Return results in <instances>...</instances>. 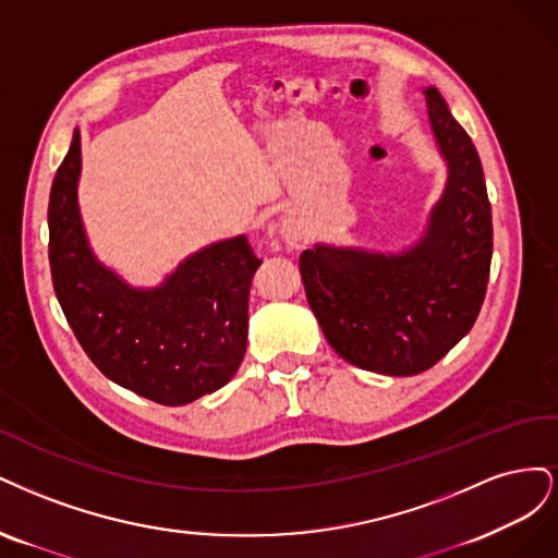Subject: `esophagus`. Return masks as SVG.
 Returning a JSON list of instances; mask_svg holds the SVG:
<instances>
[{"mask_svg":"<svg viewBox=\"0 0 558 558\" xmlns=\"http://www.w3.org/2000/svg\"><path fill=\"white\" fill-rule=\"evenodd\" d=\"M280 233L284 236V241L287 243H299L301 241V231H299V227L296 225H292V222H284L282 225V229H280Z\"/></svg>","mask_w":558,"mask_h":558,"instance_id":"obj_1","label":"esophagus"}]
</instances>
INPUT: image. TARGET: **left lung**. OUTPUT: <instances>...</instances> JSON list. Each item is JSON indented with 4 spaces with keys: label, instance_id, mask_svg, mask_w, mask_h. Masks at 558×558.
Instances as JSON below:
<instances>
[{
    "label": "left lung",
    "instance_id": "8db88e82",
    "mask_svg": "<svg viewBox=\"0 0 558 558\" xmlns=\"http://www.w3.org/2000/svg\"><path fill=\"white\" fill-rule=\"evenodd\" d=\"M428 118L449 181L426 236L403 255L317 245L299 259L305 296L329 345L383 375H417L469 333L487 294L494 229L482 161L436 87Z\"/></svg>",
    "mask_w": 558,
    "mask_h": 558
}]
</instances>
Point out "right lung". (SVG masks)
I'll return each instance as SVG.
<instances>
[{
  "instance_id": "obj_1",
  "label": "right lung",
  "mask_w": 558,
  "mask_h": 558,
  "mask_svg": "<svg viewBox=\"0 0 558 558\" xmlns=\"http://www.w3.org/2000/svg\"><path fill=\"white\" fill-rule=\"evenodd\" d=\"M81 134L50 187L48 259L62 313L93 364L159 405L225 387L243 362L250 284L262 259L245 236L215 243L157 290H132L89 253L78 204Z\"/></svg>"
}]
</instances>
